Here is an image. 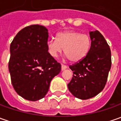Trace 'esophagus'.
<instances>
[{"label": "esophagus", "instance_id": "esophagus-1", "mask_svg": "<svg viewBox=\"0 0 121 121\" xmlns=\"http://www.w3.org/2000/svg\"><path fill=\"white\" fill-rule=\"evenodd\" d=\"M66 68H68V66L67 65H65L62 64L61 65V70H64Z\"/></svg>", "mask_w": 121, "mask_h": 121}]
</instances>
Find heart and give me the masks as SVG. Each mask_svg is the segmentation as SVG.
Segmentation results:
<instances>
[{
  "label": "heart",
  "instance_id": "b5f03b06",
  "mask_svg": "<svg viewBox=\"0 0 121 121\" xmlns=\"http://www.w3.org/2000/svg\"><path fill=\"white\" fill-rule=\"evenodd\" d=\"M91 41L87 35L73 31H65L57 34L56 40H49L47 43L50 56L56 57L64 49V54L72 62L83 60L88 53Z\"/></svg>",
  "mask_w": 121,
  "mask_h": 121
}]
</instances>
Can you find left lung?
Here are the masks:
<instances>
[{"label":"left lung","mask_w":121,"mask_h":121,"mask_svg":"<svg viewBox=\"0 0 121 121\" xmlns=\"http://www.w3.org/2000/svg\"><path fill=\"white\" fill-rule=\"evenodd\" d=\"M90 37L91 46L87 56L69 65L73 77L68 89L82 100L92 98L102 91L111 68V52L104 37L97 30L90 32Z\"/></svg>","instance_id":"left-lung-1"}]
</instances>
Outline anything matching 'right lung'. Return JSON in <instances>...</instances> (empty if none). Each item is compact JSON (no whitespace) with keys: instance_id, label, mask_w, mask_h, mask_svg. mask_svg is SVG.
Segmentation results:
<instances>
[{"instance_id":"right-lung-1","label":"right lung","mask_w":121,"mask_h":121,"mask_svg":"<svg viewBox=\"0 0 121 121\" xmlns=\"http://www.w3.org/2000/svg\"><path fill=\"white\" fill-rule=\"evenodd\" d=\"M48 37L45 27L32 25L21 30L11 43V82L17 93L28 100L43 98L52 80L61 71L60 64L48 52Z\"/></svg>"}]
</instances>
